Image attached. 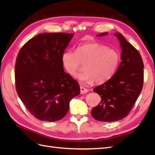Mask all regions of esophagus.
I'll return each instance as SVG.
<instances>
[{
  "label": "esophagus",
  "instance_id": "obj_1",
  "mask_svg": "<svg viewBox=\"0 0 155 155\" xmlns=\"http://www.w3.org/2000/svg\"><path fill=\"white\" fill-rule=\"evenodd\" d=\"M88 89L85 88L84 87H83V86H81V93L82 94H86V92H88Z\"/></svg>",
  "mask_w": 155,
  "mask_h": 155
}]
</instances>
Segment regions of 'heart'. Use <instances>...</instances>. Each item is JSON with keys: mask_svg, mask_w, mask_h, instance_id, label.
<instances>
[{"mask_svg": "<svg viewBox=\"0 0 155 155\" xmlns=\"http://www.w3.org/2000/svg\"><path fill=\"white\" fill-rule=\"evenodd\" d=\"M120 55L108 47L98 43H89L78 46L76 51H65L62 55L64 69L74 77L84 64V73L78 79L84 84H91L95 82L102 84L112 77L119 63Z\"/></svg>", "mask_w": 155, "mask_h": 155, "instance_id": "b5f03b06", "label": "heart"}]
</instances>
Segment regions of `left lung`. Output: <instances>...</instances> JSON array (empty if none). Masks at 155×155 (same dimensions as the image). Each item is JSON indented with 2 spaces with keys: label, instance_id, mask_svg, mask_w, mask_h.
<instances>
[{
  "label": "left lung",
  "instance_id": "8db88e82",
  "mask_svg": "<svg viewBox=\"0 0 155 155\" xmlns=\"http://www.w3.org/2000/svg\"><path fill=\"white\" fill-rule=\"evenodd\" d=\"M102 33L97 36H104ZM120 41L121 49V60L113 77L102 85L96 86L101 102L91 110L95 120L111 122L126 117L141 93L144 78V64L141 56L121 34H114Z\"/></svg>",
  "mask_w": 155,
  "mask_h": 155
}]
</instances>
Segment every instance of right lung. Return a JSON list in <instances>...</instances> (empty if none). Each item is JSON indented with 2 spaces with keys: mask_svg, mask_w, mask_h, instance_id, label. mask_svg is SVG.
<instances>
[{
  "mask_svg": "<svg viewBox=\"0 0 155 155\" xmlns=\"http://www.w3.org/2000/svg\"><path fill=\"white\" fill-rule=\"evenodd\" d=\"M74 34L43 33L21 48L15 64L18 95L41 121L65 116L69 103L80 94L77 81L64 71L62 55Z\"/></svg>",
  "mask_w": 155,
  "mask_h": 155,
  "instance_id": "right-lung-1",
  "label": "right lung"
}]
</instances>
